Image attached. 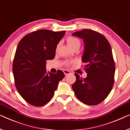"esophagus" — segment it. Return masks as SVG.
<instances>
[{"label": "esophagus", "instance_id": "obj_1", "mask_svg": "<svg viewBox=\"0 0 130 130\" xmlns=\"http://www.w3.org/2000/svg\"><path fill=\"white\" fill-rule=\"evenodd\" d=\"M63 71V73H64L65 75H69L71 73V72L69 71L68 70H66V69H64V70Z\"/></svg>", "mask_w": 130, "mask_h": 130}]
</instances>
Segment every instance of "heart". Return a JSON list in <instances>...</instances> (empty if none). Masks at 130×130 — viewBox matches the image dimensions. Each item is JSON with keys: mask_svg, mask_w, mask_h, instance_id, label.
Wrapping results in <instances>:
<instances>
[{"mask_svg": "<svg viewBox=\"0 0 130 130\" xmlns=\"http://www.w3.org/2000/svg\"><path fill=\"white\" fill-rule=\"evenodd\" d=\"M67 43L68 46L71 49H73L74 48H79L80 45V41L78 38L73 36H69L67 38Z\"/></svg>", "mask_w": 130, "mask_h": 130, "instance_id": "obj_1", "label": "heart"}]
</instances>
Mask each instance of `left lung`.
<instances>
[{"mask_svg": "<svg viewBox=\"0 0 130 130\" xmlns=\"http://www.w3.org/2000/svg\"><path fill=\"white\" fill-rule=\"evenodd\" d=\"M73 36L83 39L84 51L82 61L86 63L87 77L77 73L72 89L77 98L88 105L102 102L111 92L114 84L115 64L111 46L103 35L90 29L73 32Z\"/></svg>", "mask_w": 130, "mask_h": 130, "instance_id": "left-lung-1", "label": "left lung"}]
</instances>
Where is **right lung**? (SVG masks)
Returning a JSON list of instances; mask_svg holds the SVG:
<instances>
[{"mask_svg":"<svg viewBox=\"0 0 130 130\" xmlns=\"http://www.w3.org/2000/svg\"><path fill=\"white\" fill-rule=\"evenodd\" d=\"M65 31L40 30L29 33L17 45L13 63L15 85L20 96L32 106L39 107L51 99L64 73H47L46 61L54 58L57 44Z\"/></svg>","mask_w":130,"mask_h":130,"instance_id":"1","label":"right lung"}]
</instances>
